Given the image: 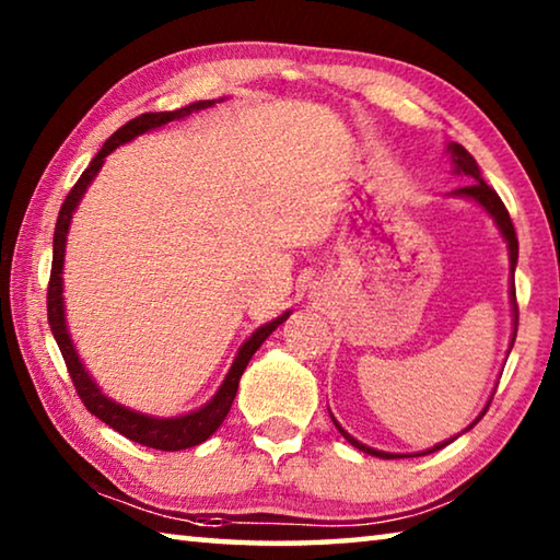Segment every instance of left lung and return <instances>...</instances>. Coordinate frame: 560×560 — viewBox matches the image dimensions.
<instances>
[{
    "label": "left lung",
    "instance_id": "obj_1",
    "mask_svg": "<svg viewBox=\"0 0 560 560\" xmlns=\"http://www.w3.org/2000/svg\"><path fill=\"white\" fill-rule=\"evenodd\" d=\"M450 150H452V158H454V167H457V173H464V175H469V177H474V185H467V187H459V189H454V195H464V197H471V200H477L481 207H485V210L494 217L497 220V224H499V230H501V234L506 236V242H509V254H511V273H514V269H516V259H518V240H516V230H514V222H511V217H509V210L504 207V202H501V197L497 195V189L494 187H489L485 179H481V175H479V167H477V163H474V158L467 153V150H464L459 143H454V145H450ZM511 301H514V336H511V346H514V340H516V328H518V303H516V287H514V281H511ZM487 410H489V405H487ZM485 415V412H481ZM479 415V417H481ZM336 422V420H334ZM336 428L340 430V434H343V438L353 444V447H358V450H363L365 454H375V457H383V459H400V454H387V452H377V450H371V447H365V444H360L358 440H353L350 438V434L340 428V424L336 422ZM452 442V440H450ZM450 442H442V444H438V447H432V450H428L424 454H430V452H438V450H442V447H447Z\"/></svg>",
    "mask_w": 560,
    "mask_h": 560
}]
</instances>
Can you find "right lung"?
<instances>
[{"label": "right lung", "mask_w": 560, "mask_h": 560, "mask_svg": "<svg viewBox=\"0 0 560 560\" xmlns=\"http://www.w3.org/2000/svg\"><path fill=\"white\" fill-rule=\"evenodd\" d=\"M212 106V101H200L195 106L179 108V110H170V113H143V116L128 120L126 126L118 128L113 136L103 143V148L98 150V155L91 160V165L83 170V175L79 177V183L71 187V192L66 195V200L59 210V220H56V230H54V259H51V277H49V289H46V311H49V326L51 334L59 343V350L63 355L66 371L71 375V383L79 393L81 402L89 407V412H93L98 417L101 422H106L108 428H113L116 432H120L122 438H128L132 442L143 444V447H153V450H163V452H177V450H187L195 447V444H202L210 434L220 428L224 422L226 412L234 402L236 387H240V377L244 373V368L249 365L252 355L257 353V348L269 338L271 330H277L283 320L289 318V314L279 316L271 324L261 326L257 334H254L246 343L242 346L240 355L234 358V365L230 375L224 377V383L220 387L210 402H207L202 410L189 412L185 417H173V420H158V417H148V415H138L128 410V407L116 405L113 400H108L106 395H101V390L96 387V383L91 381L89 373L83 371L79 355H75L73 343L69 338V330H66V320H63V299H61V269H63V246H66V234H69V224H71V214L75 210V205L86 192V187L103 165V158L110 155L113 150L118 145L128 143L140 132L153 130L165 126V122L175 120V118H185L187 113L200 110Z\"/></svg>", "instance_id": "right-lung-1"}]
</instances>
